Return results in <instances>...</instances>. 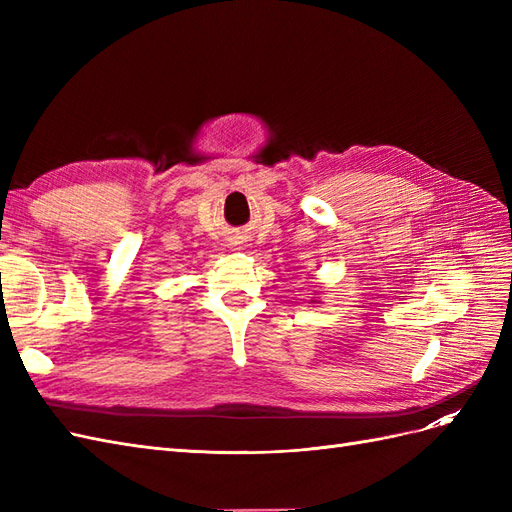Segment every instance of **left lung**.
Instances as JSON below:
<instances>
[{
    "label": "left lung",
    "instance_id": "1",
    "mask_svg": "<svg viewBox=\"0 0 512 512\" xmlns=\"http://www.w3.org/2000/svg\"><path fill=\"white\" fill-rule=\"evenodd\" d=\"M312 303H316V299H312Z\"/></svg>",
    "mask_w": 512,
    "mask_h": 512
}]
</instances>
